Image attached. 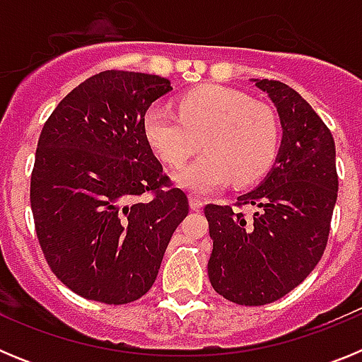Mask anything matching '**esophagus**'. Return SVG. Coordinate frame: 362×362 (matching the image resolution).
Returning <instances> with one entry per match:
<instances>
[{
  "label": "esophagus",
  "instance_id": "esophagus-1",
  "mask_svg": "<svg viewBox=\"0 0 362 362\" xmlns=\"http://www.w3.org/2000/svg\"><path fill=\"white\" fill-rule=\"evenodd\" d=\"M204 201L197 196H190V209L192 210H201L203 209Z\"/></svg>",
  "mask_w": 362,
  "mask_h": 362
}]
</instances>
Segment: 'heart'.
Wrapping results in <instances>:
<instances>
[{
    "mask_svg": "<svg viewBox=\"0 0 362 362\" xmlns=\"http://www.w3.org/2000/svg\"><path fill=\"white\" fill-rule=\"evenodd\" d=\"M179 116L161 105L146 110L143 132L165 165L179 168L201 141L206 152L175 175L196 194H209L230 181L250 185L272 168L281 145V127L268 105L225 86L206 85L179 98Z\"/></svg>",
    "mask_w": 362,
    "mask_h": 362,
    "instance_id": "obj_1",
    "label": "heart"
}]
</instances>
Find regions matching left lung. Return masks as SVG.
Listing matches in <instances>:
<instances>
[{"label": "left lung", "instance_id": "1", "mask_svg": "<svg viewBox=\"0 0 362 362\" xmlns=\"http://www.w3.org/2000/svg\"><path fill=\"white\" fill-rule=\"evenodd\" d=\"M279 112L283 141L264 181L233 206L206 204L214 241L209 277L235 305L263 306L308 277L325 254L339 177L330 129L293 88L257 79ZM243 206H254L246 218Z\"/></svg>", "mask_w": 362, "mask_h": 362}]
</instances>
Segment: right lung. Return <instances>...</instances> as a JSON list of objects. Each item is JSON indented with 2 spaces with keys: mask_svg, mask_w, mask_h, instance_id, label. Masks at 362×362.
Masks as SVG:
<instances>
[{
  "mask_svg": "<svg viewBox=\"0 0 362 362\" xmlns=\"http://www.w3.org/2000/svg\"><path fill=\"white\" fill-rule=\"evenodd\" d=\"M168 90L161 76L105 70L45 121L30 175L36 235L54 276L85 299L127 305L145 296L187 217V194L143 132L148 107Z\"/></svg>",
  "mask_w": 362,
  "mask_h": 362,
  "instance_id": "1",
  "label": "right lung"
}]
</instances>
